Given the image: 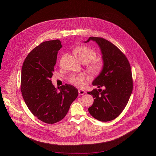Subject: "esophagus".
<instances>
[{"instance_id": "1", "label": "esophagus", "mask_w": 156, "mask_h": 156, "mask_svg": "<svg viewBox=\"0 0 156 156\" xmlns=\"http://www.w3.org/2000/svg\"><path fill=\"white\" fill-rule=\"evenodd\" d=\"M78 93H79V95H83V94L85 93V91L83 90L79 89V90H78Z\"/></svg>"}]
</instances>
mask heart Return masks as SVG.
I'll return each mask as SVG.
<instances>
[{
    "mask_svg": "<svg viewBox=\"0 0 156 156\" xmlns=\"http://www.w3.org/2000/svg\"><path fill=\"white\" fill-rule=\"evenodd\" d=\"M74 54L76 57L81 62L88 64L93 61L88 68L90 73L98 74L102 71L103 65L101 62L95 61L97 59V55L96 52L93 50L87 47H80L75 50ZM84 78L85 76L83 74H74L69 76V81L77 86H81Z\"/></svg>",
    "mask_w": 156,
    "mask_h": 156,
    "instance_id": "obj_1",
    "label": "heart"
}]
</instances>
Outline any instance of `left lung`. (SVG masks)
Wrapping results in <instances>:
<instances>
[{
	"instance_id": "left-lung-1",
	"label": "left lung",
	"mask_w": 156,
	"mask_h": 156,
	"mask_svg": "<svg viewBox=\"0 0 156 156\" xmlns=\"http://www.w3.org/2000/svg\"><path fill=\"white\" fill-rule=\"evenodd\" d=\"M90 41L96 42L100 48L103 68L92 82L98 89L87 92L94 99L88 111L95 119L108 122L119 116L129 100L133 90L131 68L123 53L110 41L90 37L84 43ZM101 87L104 89L99 88Z\"/></svg>"
}]
</instances>
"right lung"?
<instances>
[{
  "label": "right lung",
  "instance_id": "right-lung-1",
  "mask_svg": "<svg viewBox=\"0 0 156 156\" xmlns=\"http://www.w3.org/2000/svg\"><path fill=\"white\" fill-rule=\"evenodd\" d=\"M59 40L44 41L35 47L24 60L21 74V92L30 112L42 122L53 124L67 115L78 90L65 84L56 89L51 78L58 51Z\"/></svg>",
  "mask_w": 156,
  "mask_h": 156
}]
</instances>
